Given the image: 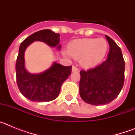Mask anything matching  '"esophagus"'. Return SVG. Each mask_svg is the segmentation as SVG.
<instances>
[{"mask_svg":"<svg viewBox=\"0 0 135 135\" xmlns=\"http://www.w3.org/2000/svg\"><path fill=\"white\" fill-rule=\"evenodd\" d=\"M71 70H72V71H78V68H77L76 66H75V65H73L72 66V69H71Z\"/></svg>","mask_w":135,"mask_h":135,"instance_id":"obj_1","label":"esophagus"}]
</instances>
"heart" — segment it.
Returning <instances> with one entry per match:
<instances>
[{"label":"heart","mask_w":135,"mask_h":135,"mask_svg":"<svg viewBox=\"0 0 135 135\" xmlns=\"http://www.w3.org/2000/svg\"><path fill=\"white\" fill-rule=\"evenodd\" d=\"M108 47L107 42L103 38H82L71 41L68 50L71 57L80 59L82 66L89 68L97 65L104 58Z\"/></svg>","instance_id":"obj_1"}]
</instances>
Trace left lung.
<instances>
[{"instance_id":"left-lung-1","label":"left lung","mask_w":135,"mask_h":135,"mask_svg":"<svg viewBox=\"0 0 135 135\" xmlns=\"http://www.w3.org/2000/svg\"><path fill=\"white\" fill-rule=\"evenodd\" d=\"M108 58L94 68L81 70L79 90L82 100L94 105L108 104L118 96L124 82L125 62L120 48L105 35Z\"/></svg>"}]
</instances>
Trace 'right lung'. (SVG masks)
<instances>
[{
    "mask_svg": "<svg viewBox=\"0 0 135 135\" xmlns=\"http://www.w3.org/2000/svg\"><path fill=\"white\" fill-rule=\"evenodd\" d=\"M59 36L51 30H42L26 38L20 45L15 65L17 84L21 94L29 100L47 102L55 99L62 84L71 74V65L64 66L56 62L49 70L38 74L29 73L25 68L24 53L27 46L34 41H42L60 49Z\"/></svg>",
    "mask_w": 135,
    "mask_h": 135,
    "instance_id": "1",
    "label": "right lung"
}]
</instances>
